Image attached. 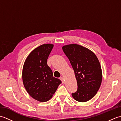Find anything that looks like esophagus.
Listing matches in <instances>:
<instances>
[{"instance_id": "obj_1", "label": "esophagus", "mask_w": 121, "mask_h": 121, "mask_svg": "<svg viewBox=\"0 0 121 121\" xmlns=\"http://www.w3.org/2000/svg\"><path fill=\"white\" fill-rule=\"evenodd\" d=\"M60 79V80L62 81V83L63 84L64 82H65V80H64V78H61Z\"/></svg>"}]
</instances>
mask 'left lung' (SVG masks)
Masks as SVG:
<instances>
[{
    "mask_svg": "<svg viewBox=\"0 0 121 121\" xmlns=\"http://www.w3.org/2000/svg\"><path fill=\"white\" fill-rule=\"evenodd\" d=\"M62 50L70 61L78 83V90L72 96L78 102L88 101L96 95L101 84L98 59L89 49L75 43L63 46Z\"/></svg>",
    "mask_w": 121,
    "mask_h": 121,
    "instance_id": "1",
    "label": "left lung"
}]
</instances>
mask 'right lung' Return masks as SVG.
I'll return each instance as SVG.
<instances>
[{
	"mask_svg": "<svg viewBox=\"0 0 121 121\" xmlns=\"http://www.w3.org/2000/svg\"><path fill=\"white\" fill-rule=\"evenodd\" d=\"M53 47V44L47 43L36 48L27 56L23 67L22 79L25 89L33 99L42 102L50 100L62 83L53 76L47 63Z\"/></svg>",
	"mask_w": 121,
	"mask_h": 121,
	"instance_id": "1",
	"label": "right lung"
}]
</instances>
